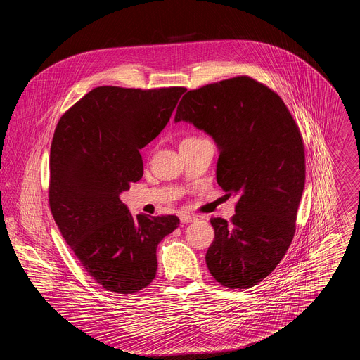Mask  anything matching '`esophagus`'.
<instances>
[{
  "mask_svg": "<svg viewBox=\"0 0 360 360\" xmlns=\"http://www.w3.org/2000/svg\"><path fill=\"white\" fill-rule=\"evenodd\" d=\"M179 219H181L182 224H191V222L198 221V217H196V215H191V214H182V215L179 217Z\"/></svg>",
  "mask_w": 360,
  "mask_h": 360,
  "instance_id": "esophagus-1",
  "label": "esophagus"
}]
</instances>
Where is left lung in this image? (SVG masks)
<instances>
[{
  "label": "left lung",
  "mask_w": 360,
  "mask_h": 360,
  "mask_svg": "<svg viewBox=\"0 0 360 360\" xmlns=\"http://www.w3.org/2000/svg\"><path fill=\"white\" fill-rule=\"evenodd\" d=\"M179 121L214 138L218 185L238 196L229 222L211 219L208 269L226 288H252L278 266L295 235L304 186L300 131L281 96L245 75L188 91Z\"/></svg>",
  "instance_id": "1"
}]
</instances>
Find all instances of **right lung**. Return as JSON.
Instances as JSON below:
<instances>
[{
	"label": "right lung",
	"mask_w": 360,
	"mask_h": 360,
	"mask_svg": "<svg viewBox=\"0 0 360 360\" xmlns=\"http://www.w3.org/2000/svg\"><path fill=\"white\" fill-rule=\"evenodd\" d=\"M182 86H98L58 121L49 155V208L81 265L102 288L135 293L157 275V246L175 215L132 217L120 199L142 178L139 149L168 124Z\"/></svg>",
	"instance_id": "1"
}]
</instances>
